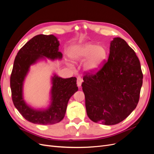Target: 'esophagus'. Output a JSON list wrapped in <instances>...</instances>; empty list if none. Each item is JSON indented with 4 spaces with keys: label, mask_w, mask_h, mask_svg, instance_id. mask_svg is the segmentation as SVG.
I'll return each instance as SVG.
<instances>
[{
    "label": "esophagus",
    "mask_w": 154,
    "mask_h": 154,
    "mask_svg": "<svg viewBox=\"0 0 154 154\" xmlns=\"http://www.w3.org/2000/svg\"><path fill=\"white\" fill-rule=\"evenodd\" d=\"M82 82H83L82 78L80 76H78L77 78V81H76V83H77L78 87H81Z\"/></svg>",
    "instance_id": "esophagus-1"
}]
</instances>
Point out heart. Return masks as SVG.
<instances>
[{
  "label": "heart",
  "instance_id": "b5f03b06",
  "mask_svg": "<svg viewBox=\"0 0 154 154\" xmlns=\"http://www.w3.org/2000/svg\"><path fill=\"white\" fill-rule=\"evenodd\" d=\"M74 61H83L87 58L85 69L87 71H97L106 58L107 51L104 46L87 43L81 46L74 48L70 53Z\"/></svg>",
  "mask_w": 154,
  "mask_h": 154
}]
</instances>
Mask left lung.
I'll return each instance as SVG.
<instances>
[{"mask_svg": "<svg viewBox=\"0 0 154 154\" xmlns=\"http://www.w3.org/2000/svg\"><path fill=\"white\" fill-rule=\"evenodd\" d=\"M143 78L134 51L123 39L114 38L103 66L95 72H85L83 77L88 117L106 125L122 122L137 105Z\"/></svg>", "mask_w": 154, "mask_h": 154, "instance_id": "left-lung-1", "label": "left lung"}]
</instances>
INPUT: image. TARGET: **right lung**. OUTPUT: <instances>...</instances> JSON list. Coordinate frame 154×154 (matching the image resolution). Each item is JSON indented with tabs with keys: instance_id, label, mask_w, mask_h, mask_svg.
<instances>
[{
	"instance_id": "add662e5",
	"label": "right lung",
	"mask_w": 154,
	"mask_h": 154,
	"mask_svg": "<svg viewBox=\"0 0 154 154\" xmlns=\"http://www.w3.org/2000/svg\"><path fill=\"white\" fill-rule=\"evenodd\" d=\"M60 45L57 37L53 35H38L23 46L14 61L10 76V87L13 104L20 114L28 122L40 125H53L62 120L66 114L68 101L78 91L76 78L53 77L51 105L45 110H34L27 106L22 97L23 82L31 65L45 57L51 60L61 59Z\"/></svg>"
}]
</instances>
